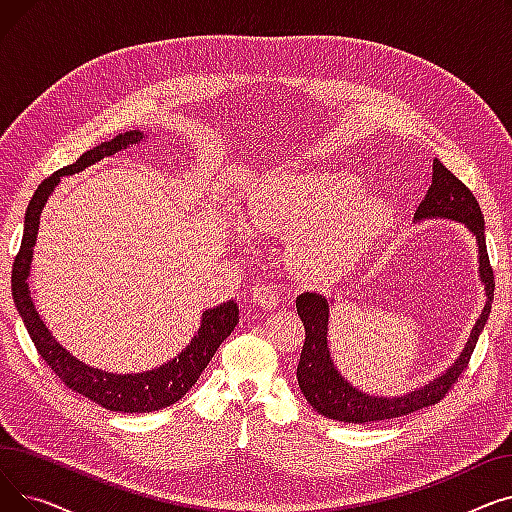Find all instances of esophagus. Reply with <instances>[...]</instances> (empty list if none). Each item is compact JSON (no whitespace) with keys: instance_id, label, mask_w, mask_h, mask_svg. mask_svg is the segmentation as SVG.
Returning <instances> with one entry per match:
<instances>
[{"instance_id":"34e87169","label":"esophagus","mask_w":512,"mask_h":512,"mask_svg":"<svg viewBox=\"0 0 512 512\" xmlns=\"http://www.w3.org/2000/svg\"><path fill=\"white\" fill-rule=\"evenodd\" d=\"M251 297H253V303L265 309H274L280 305V292L276 286H270V284H255Z\"/></svg>"}]
</instances>
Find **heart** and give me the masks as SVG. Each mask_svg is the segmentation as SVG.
I'll list each match as a JSON object with an SVG mask.
<instances>
[{"label": "heart", "mask_w": 512, "mask_h": 512, "mask_svg": "<svg viewBox=\"0 0 512 512\" xmlns=\"http://www.w3.org/2000/svg\"><path fill=\"white\" fill-rule=\"evenodd\" d=\"M357 191L351 174H280L259 188L249 215L263 232L290 234L288 259L299 276L332 280L353 267L392 220L386 201Z\"/></svg>", "instance_id": "obj_1"}]
</instances>
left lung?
<instances>
[{"mask_svg":"<svg viewBox=\"0 0 512 512\" xmlns=\"http://www.w3.org/2000/svg\"><path fill=\"white\" fill-rule=\"evenodd\" d=\"M423 218H448L463 222L477 238L479 276L483 284H486L488 303L477 319L465 351L438 380L429 382L427 386L411 394L398 398L367 396L348 384L332 363L328 348V301L317 292H303L297 297V311L305 326V342L297 367V380L303 396L319 415L344 423H373L405 417L419 409L438 405V402L452 390V386L459 382L463 371L469 367L473 348L492 311L496 282L488 257L486 224H483L479 203L469 191V186L456 178L438 159H434L432 186H429L425 199L421 201L415 213V220Z\"/></svg>","mask_w":512,"mask_h":512,"instance_id":"obj_1","label":"left lung"}]
</instances>
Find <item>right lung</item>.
Segmentation results:
<instances>
[{"mask_svg": "<svg viewBox=\"0 0 512 512\" xmlns=\"http://www.w3.org/2000/svg\"><path fill=\"white\" fill-rule=\"evenodd\" d=\"M141 141H143V132L139 130L118 134L116 139L101 143L99 147H93L91 151L80 155L74 164L45 178L35 191L29 203V209L24 213V234L20 242V251L16 253L14 265H12V297L41 359L64 382V386L91 398L103 409L116 411V413H151V411H159L174 405V402H178L188 390L195 386V382L199 380V375L203 373V369L207 367L215 351H218L220 344L234 332L238 324V307L234 301L207 309L201 319L199 334L176 359L151 371L118 375V373L93 369L83 361L74 359L66 348H62L58 340L49 334V330L39 319V313L35 311V305L31 301V292H29V284H26V278H29V272H31V259H33V247L37 240L41 211L49 195L53 193V188H56V184L60 182V176L76 174L95 164V161L107 155H114L116 151L126 149L130 145H139Z\"/></svg>", "mask_w": 512, "mask_h": 512, "instance_id": "1", "label": "right lung"}]
</instances>
